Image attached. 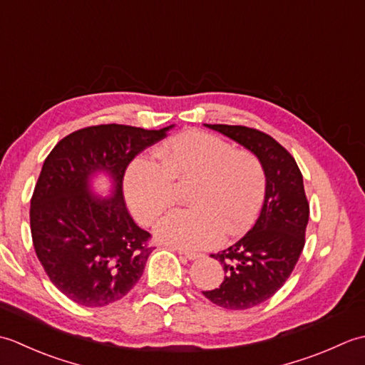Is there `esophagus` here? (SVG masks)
Returning <instances> with one entry per match:
<instances>
[{
    "label": "esophagus",
    "mask_w": 365,
    "mask_h": 365,
    "mask_svg": "<svg viewBox=\"0 0 365 365\" xmlns=\"http://www.w3.org/2000/svg\"><path fill=\"white\" fill-rule=\"evenodd\" d=\"M177 252H178V254H182V255H185V257L190 259V260H196V259H199V257H200V254H199V252H190V251H183V250H177Z\"/></svg>",
    "instance_id": "1"
}]
</instances>
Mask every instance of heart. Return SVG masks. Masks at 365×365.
<instances>
[{
    "label": "heart",
    "mask_w": 365,
    "mask_h": 365,
    "mask_svg": "<svg viewBox=\"0 0 365 365\" xmlns=\"http://www.w3.org/2000/svg\"><path fill=\"white\" fill-rule=\"evenodd\" d=\"M157 157L160 165L147 158L131 163L123 188L136 218L152 226L174 207V185H192L188 195L192 208L175 212L160 224L161 242L199 250L218 243L222 232L227 237L242 234L257 216L267 174L254 152L191 130L163 143Z\"/></svg>",
    "instance_id": "1"
}]
</instances>
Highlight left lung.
I'll use <instances>...</instances> for the list:
<instances>
[{"instance_id":"left-lung-1","label":"left lung","mask_w":365,"mask_h":365,"mask_svg":"<svg viewBox=\"0 0 365 365\" xmlns=\"http://www.w3.org/2000/svg\"><path fill=\"white\" fill-rule=\"evenodd\" d=\"M205 125L254 152L267 174L257 221L237 243L212 254L226 276L218 289L202 292L216 306L245 311L269 299L290 277L306 243L309 202L297 161L274 138L243 125Z\"/></svg>"}]
</instances>
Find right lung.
Listing matches in <instances>:
<instances>
[{"instance_id": "add662e5", "label": "right lung", "mask_w": 365, "mask_h": 365, "mask_svg": "<svg viewBox=\"0 0 365 365\" xmlns=\"http://www.w3.org/2000/svg\"><path fill=\"white\" fill-rule=\"evenodd\" d=\"M169 128L86 127L61 139L43 161L31 197V237L46 276L68 299L103 307L125 297L143 276L155 247L128 213L123 175ZM97 170L113 178L111 200L90 195L88 178Z\"/></svg>"}]
</instances>
